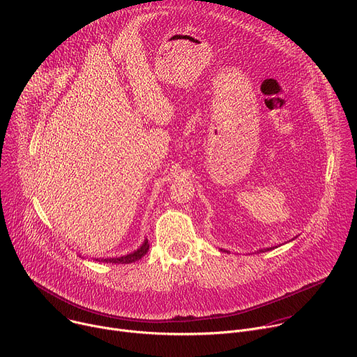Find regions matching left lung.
Instances as JSON below:
<instances>
[{
  "label": "left lung",
  "instance_id": "obj_1",
  "mask_svg": "<svg viewBox=\"0 0 357 357\" xmlns=\"http://www.w3.org/2000/svg\"><path fill=\"white\" fill-rule=\"evenodd\" d=\"M267 250H270V248H267ZM261 251H263V250H261Z\"/></svg>",
  "mask_w": 357,
  "mask_h": 357
}]
</instances>
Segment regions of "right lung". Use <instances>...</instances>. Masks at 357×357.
Instances as JSON below:
<instances>
[{
	"label": "right lung",
	"instance_id": "obj_1",
	"mask_svg": "<svg viewBox=\"0 0 357 357\" xmlns=\"http://www.w3.org/2000/svg\"><path fill=\"white\" fill-rule=\"evenodd\" d=\"M148 250H149V243L145 238L142 245L138 250H135L134 252L127 254V256L114 257V259H96V261H98V263H112V264H131V263H135L139 259H142L145 254L148 252Z\"/></svg>",
	"mask_w": 357,
	"mask_h": 357
}]
</instances>
